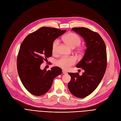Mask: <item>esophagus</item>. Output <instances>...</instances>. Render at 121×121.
Masks as SVG:
<instances>
[{"mask_svg": "<svg viewBox=\"0 0 121 121\" xmlns=\"http://www.w3.org/2000/svg\"><path fill=\"white\" fill-rule=\"evenodd\" d=\"M62 73H63V74H66V73H67V72L65 71V70H62Z\"/></svg>", "mask_w": 121, "mask_h": 121, "instance_id": "1", "label": "esophagus"}]
</instances>
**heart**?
I'll return each mask as SVG.
<instances>
[{"label": "heart", "instance_id": "obj_1", "mask_svg": "<svg viewBox=\"0 0 121 121\" xmlns=\"http://www.w3.org/2000/svg\"><path fill=\"white\" fill-rule=\"evenodd\" d=\"M62 39L64 42L72 48H74L78 46L81 43L82 39L80 36L73 32H69L62 37ZM59 43V40L56 39L53 41L52 44V52L56 53L57 51V48ZM78 53L82 54L84 52V48L79 47L78 48ZM76 62V58L74 57H64L56 61V65L59 67L65 69H69L70 66L73 65Z\"/></svg>", "mask_w": 121, "mask_h": 121}]
</instances>
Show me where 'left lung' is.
<instances>
[{"mask_svg": "<svg viewBox=\"0 0 121 121\" xmlns=\"http://www.w3.org/2000/svg\"><path fill=\"white\" fill-rule=\"evenodd\" d=\"M84 39L86 49L84 56L76 67L85 70L82 76L78 73H69L71 80L68 83L70 92L75 97L84 98L97 88L105 73L107 68L106 44L97 32L85 27H73Z\"/></svg>", "mask_w": 121, "mask_h": 121, "instance_id": "obj_1", "label": "left lung"}]
</instances>
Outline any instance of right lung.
<instances>
[{"label":"right lung","instance_id":"1","mask_svg":"<svg viewBox=\"0 0 121 121\" xmlns=\"http://www.w3.org/2000/svg\"><path fill=\"white\" fill-rule=\"evenodd\" d=\"M66 30L42 27L28 35L21 44L17 59V69L20 81L29 92L43 95L51 88L53 79L62 73L57 66L51 70L40 69V65L52 56V44Z\"/></svg>","mask_w":121,"mask_h":121}]
</instances>
